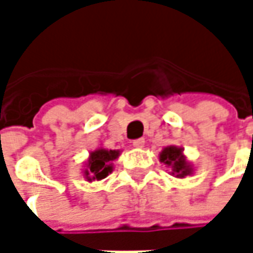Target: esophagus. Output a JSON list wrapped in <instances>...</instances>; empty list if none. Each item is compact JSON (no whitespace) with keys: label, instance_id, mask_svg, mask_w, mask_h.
Instances as JSON below:
<instances>
[{"label":"esophagus","instance_id":"obj_1","mask_svg":"<svg viewBox=\"0 0 253 253\" xmlns=\"http://www.w3.org/2000/svg\"><path fill=\"white\" fill-rule=\"evenodd\" d=\"M131 143H133V146H134V148H143V145H145V139H142V137H140V139H134Z\"/></svg>","mask_w":253,"mask_h":253}]
</instances>
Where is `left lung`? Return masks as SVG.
<instances>
[{
	"label": "left lung",
	"mask_w": 253,
	"mask_h": 253,
	"mask_svg": "<svg viewBox=\"0 0 253 253\" xmlns=\"http://www.w3.org/2000/svg\"><path fill=\"white\" fill-rule=\"evenodd\" d=\"M160 161L166 164V167H170L171 176L177 178H184L186 176L193 174V167L186 160L181 146H176V145L166 146L160 154Z\"/></svg>",
	"instance_id": "8db88e82"
}]
</instances>
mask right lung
Returning a JSON list of instances; mask_svg holds the SVG:
<instances>
[{"mask_svg":"<svg viewBox=\"0 0 253 253\" xmlns=\"http://www.w3.org/2000/svg\"><path fill=\"white\" fill-rule=\"evenodd\" d=\"M120 155L119 149H105L98 148L89 154L87 161L84 163L83 176L87 181L102 180L113 171V161H116Z\"/></svg>","mask_w":253,"mask_h":253,"instance_id":"obj_1","label":"right lung"}]
</instances>
